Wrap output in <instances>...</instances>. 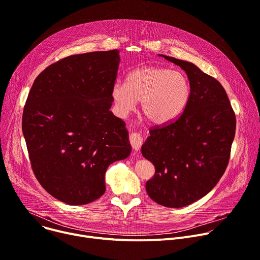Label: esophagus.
<instances>
[{
    "label": "esophagus",
    "mask_w": 260,
    "mask_h": 260,
    "mask_svg": "<svg viewBox=\"0 0 260 260\" xmlns=\"http://www.w3.org/2000/svg\"><path fill=\"white\" fill-rule=\"evenodd\" d=\"M129 141H131V144L134 148V150L138 151L140 149L141 145H142V142H143L142 136L139 133H132L131 136H129Z\"/></svg>",
    "instance_id": "esophagus-1"
}]
</instances>
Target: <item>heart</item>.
<instances>
[{"instance_id": "heart-1", "label": "heart", "mask_w": 260, "mask_h": 260, "mask_svg": "<svg viewBox=\"0 0 260 260\" xmlns=\"http://www.w3.org/2000/svg\"><path fill=\"white\" fill-rule=\"evenodd\" d=\"M111 95L120 114H128L142 102L144 116L155 124L179 118L191 98L188 76L181 70L145 66L127 74L125 83L116 82Z\"/></svg>"}]
</instances>
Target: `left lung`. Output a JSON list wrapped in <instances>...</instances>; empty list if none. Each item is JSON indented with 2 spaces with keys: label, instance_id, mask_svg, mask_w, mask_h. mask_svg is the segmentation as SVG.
I'll return each instance as SVG.
<instances>
[{
  "label": "left lung",
  "instance_id": "1",
  "mask_svg": "<svg viewBox=\"0 0 260 260\" xmlns=\"http://www.w3.org/2000/svg\"><path fill=\"white\" fill-rule=\"evenodd\" d=\"M185 71L191 98L183 114L151 128L142 155L155 167L146 182L151 200L168 208L188 206L208 194L228 167L236 115L226 91L194 63L158 54Z\"/></svg>",
  "mask_w": 260,
  "mask_h": 260
}]
</instances>
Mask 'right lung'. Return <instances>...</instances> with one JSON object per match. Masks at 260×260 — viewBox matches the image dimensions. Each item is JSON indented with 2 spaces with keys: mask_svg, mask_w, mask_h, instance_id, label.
I'll return each instance as SVG.
<instances>
[{
  "mask_svg": "<svg viewBox=\"0 0 260 260\" xmlns=\"http://www.w3.org/2000/svg\"><path fill=\"white\" fill-rule=\"evenodd\" d=\"M119 50L71 55L47 67L29 90L22 133L42 187L71 206L105 190L108 167L128 157L124 121L112 111Z\"/></svg>",
  "mask_w": 260,
  "mask_h": 260,
  "instance_id": "1",
  "label": "right lung"
}]
</instances>
